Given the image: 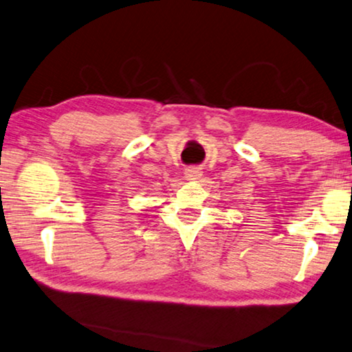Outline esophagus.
<instances>
[{
	"instance_id": "34e87169",
	"label": "esophagus",
	"mask_w": 352,
	"mask_h": 352,
	"mask_svg": "<svg viewBox=\"0 0 352 352\" xmlns=\"http://www.w3.org/2000/svg\"><path fill=\"white\" fill-rule=\"evenodd\" d=\"M199 176H201V170L197 168V166H190V168L186 170V177H187V179L193 181V179H198Z\"/></svg>"
}]
</instances>
